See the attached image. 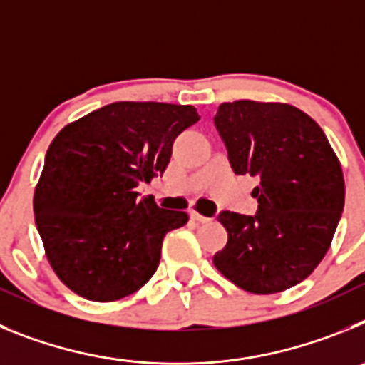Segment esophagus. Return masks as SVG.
Instances as JSON below:
<instances>
[{
  "mask_svg": "<svg viewBox=\"0 0 365 365\" xmlns=\"http://www.w3.org/2000/svg\"><path fill=\"white\" fill-rule=\"evenodd\" d=\"M190 217H192L193 221H197V222H208V221H210L208 217H205V215L199 214L197 210H190Z\"/></svg>",
  "mask_w": 365,
  "mask_h": 365,
  "instance_id": "1",
  "label": "esophagus"
}]
</instances>
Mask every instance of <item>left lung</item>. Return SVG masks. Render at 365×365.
Returning <instances> with one entry per match:
<instances>
[{"instance_id": "8db88e82", "label": "left lung", "mask_w": 365, "mask_h": 365, "mask_svg": "<svg viewBox=\"0 0 365 365\" xmlns=\"http://www.w3.org/2000/svg\"><path fill=\"white\" fill-rule=\"evenodd\" d=\"M214 122L234 173L259 179L256 215H219L228 240L215 269L252 294L287 291L331 247L346 199L340 160L320 125L291 104L222 102Z\"/></svg>"}]
</instances>
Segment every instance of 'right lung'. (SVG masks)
<instances>
[{
    "instance_id": "obj_1",
    "label": "right lung",
    "mask_w": 365,
    "mask_h": 365,
    "mask_svg": "<svg viewBox=\"0 0 365 365\" xmlns=\"http://www.w3.org/2000/svg\"><path fill=\"white\" fill-rule=\"evenodd\" d=\"M193 106L115 102L53 138L34 190V219L60 282L91 302L137 292L159 267L164 235L186 212L159 208L137 186L163 175Z\"/></svg>"
}]
</instances>
